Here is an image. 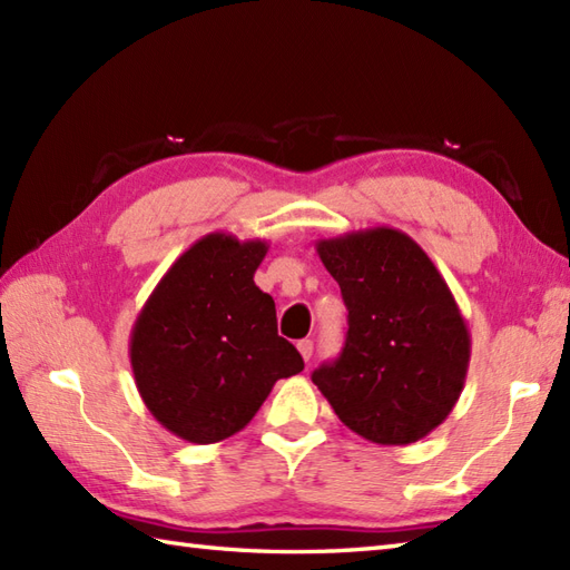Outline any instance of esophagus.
<instances>
[{"label":"esophagus","mask_w":570,"mask_h":570,"mask_svg":"<svg viewBox=\"0 0 570 570\" xmlns=\"http://www.w3.org/2000/svg\"><path fill=\"white\" fill-rule=\"evenodd\" d=\"M298 353H301V357H304L306 362L313 357V341H308V337H306V341H298Z\"/></svg>","instance_id":"1"}]
</instances>
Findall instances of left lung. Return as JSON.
I'll return each mask as SVG.
<instances>
[{
  "label": "left lung",
  "mask_w": 570,
  "mask_h": 570,
  "mask_svg": "<svg viewBox=\"0 0 570 570\" xmlns=\"http://www.w3.org/2000/svg\"><path fill=\"white\" fill-rule=\"evenodd\" d=\"M347 306L343 353L311 374L350 431L380 445L421 441L451 414L470 333L445 278L394 227L318 239Z\"/></svg>",
  "instance_id": "1"
}]
</instances>
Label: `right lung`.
Wrapping results in <instances>:
<instances>
[{
    "label": "right lung",
    "instance_id": "right-lung-1",
    "mask_svg": "<svg viewBox=\"0 0 570 570\" xmlns=\"http://www.w3.org/2000/svg\"><path fill=\"white\" fill-rule=\"evenodd\" d=\"M264 239L210 233L151 292L129 337L144 404L188 443H217L257 414L276 380L304 370L276 333V306L254 284Z\"/></svg>",
    "mask_w": 570,
    "mask_h": 570
}]
</instances>
